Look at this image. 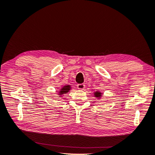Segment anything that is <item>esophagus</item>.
Returning <instances> with one entry per match:
<instances>
[{
    "mask_svg": "<svg viewBox=\"0 0 155 155\" xmlns=\"http://www.w3.org/2000/svg\"><path fill=\"white\" fill-rule=\"evenodd\" d=\"M77 88L79 90H84V88H85V85L84 84H77Z\"/></svg>",
    "mask_w": 155,
    "mask_h": 155,
    "instance_id": "obj_1",
    "label": "esophagus"
}]
</instances>
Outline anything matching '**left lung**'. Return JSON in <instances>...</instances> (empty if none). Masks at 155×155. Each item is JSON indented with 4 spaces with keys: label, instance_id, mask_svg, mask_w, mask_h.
Here are the masks:
<instances>
[{
    "label": "left lung",
    "instance_id": "obj_1",
    "mask_svg": "<svg viewBox=\"0 0 155 155\" xmlns=\"http://www.w3.org/2000/svg\"><path fill=\"white\" fill-rule=\"evenodd\" d=\"M93 94L94 97H97L98 99H100L103 97V93L100 91H96L93 93Z\"/></svg>",
    "mask_w": 155,
    "mask_h": 155
}]
</instances>
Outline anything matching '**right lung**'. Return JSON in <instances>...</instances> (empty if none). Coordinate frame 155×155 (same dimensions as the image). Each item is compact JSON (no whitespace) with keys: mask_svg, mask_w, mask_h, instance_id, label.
Segmentation results:
<instances>
[{"mask_svg":"<svg viewBox=\"0 0 155 155\" xmlns=\"http://www.w3.org/2000/svg\"><path fill=\"white\" fill-rule=\"evenodd\" d=\"M72 87L71 85H69V84H66V85H64L60 88L59 91H58V97H62L64 95V94L68 93L71 90Z\"/></svg>","mask_w":155,"mask_h":155,"instance_id":"1","label":"right lung"}]
</instances>
